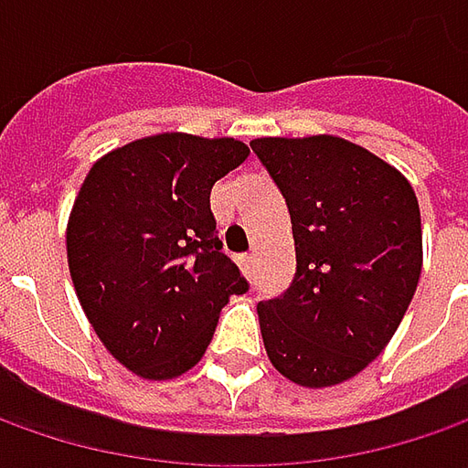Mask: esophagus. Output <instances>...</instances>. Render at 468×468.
<instances>
[{
	"instance_id": "1",
	"label": "esophagus",
	"mask_w": 468,
	"mask_h": 468,
	"mask_svg": "<svg viewBox=\"0 0 468 468\" xmlns=\"http://www.w3.org/2000/svg\"><path fill=\"white\" fill-rule=\"evenodd\" d=\"M239 265H242L244 273H250L252 271V255H239Z\"/></svg>"
}]
</instances>
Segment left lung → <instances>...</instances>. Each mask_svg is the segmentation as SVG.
Instances as JSON below:
<instances>
[{
	"mask_svg": "<svg viewBox=\"0 0 468 468\" xmlns=\"http://www.w3.org/2000/svg\"><path fill=\"white\" fill-rule=\"evenodd\" d=\"M250 145L286 200L297 250L292 286L258 304L268 359L297 386H338L386 349L417 292V195L401 171L344 137Z\"/></svg>",
	"mask_w": 468,
	"mask_h": 468,
	"instance_id": "obj_1",
	"label": "left lung"
}]
</instances>
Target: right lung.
I'll list each match as a JSON object with an SVG mask.
<instances>
[{
  "label": "right lung",
  "mask_w": 468,
  "mask_h": 468,
  "mask_svg": "<svg viewBox=\"0 0 468 468\" xmlns=\"http://www.w3.org/2000/svg\"><path fill=\"white\" fill-rule=\"evenodd\" d=\"M250 148L234 137L164 133L88 171L67 224V262L101 344L148 380L192 369L221 307L247 279L210 213V189Z\"/></svg>",
  "instance_id": "1"
}]
</instances>
